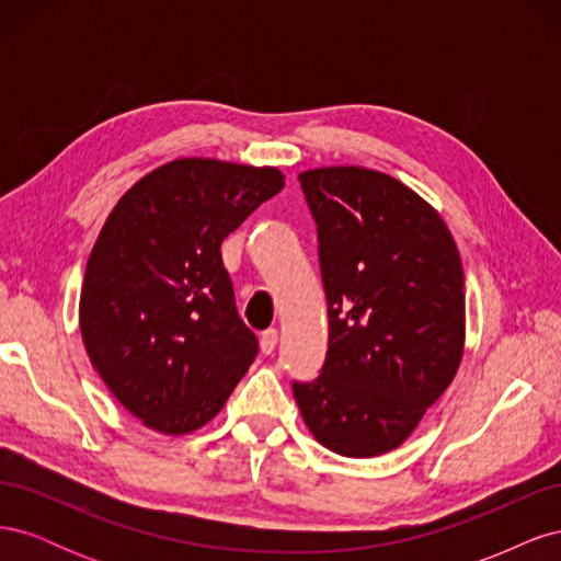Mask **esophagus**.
<instances>
[{
	"instance_id": "1",
	"label": "esophagus",
	"mask_w": 561,
	"mask_h": 561,
	"mask_svg": "<svg viewBox=\"0 0 561 561\" xmlns=\"http://www.w3.org/2000/svg\"><path fill=\"white\" fill-rule=\"evenodd\" d=\"M260 344H262V353L264 355H271L276 351V346H278V330H264L262 332V336H260Z\"/></svg>"
}]
</instances>
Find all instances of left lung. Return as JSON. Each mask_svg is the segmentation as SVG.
Segmentation results:
<instances>
[{
    "instance_id": "obj_1",
    "label": "left lung",
    "mask_w": 561,
    "mask_h": 561,
    "mask_svg": "<svg viewBox=\"0 0 561 561\" xmlns=\"http://www.w3.org/2000/svg\"><path fill=\"white\" fill-rule=\"evenodd\" d=\"M318 227L330 339L295 400L322 447L369 458L400 447L454 381L466 287L443 217L410 186L360 165L299 175Z\"/></svg>"
}]
</instances>
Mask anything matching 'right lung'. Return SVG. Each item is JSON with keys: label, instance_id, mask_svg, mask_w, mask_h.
<instances>
[{"label": "right lung", "instance_id": "add662e5", "mask_svg": "<svg viewBox=\"0 0 561 561\" xmlns=\"http://www.w3.org/2000/svg\"><path fill=\"white\" fill-rule=\"evenodd\" d=\"M285 186L278 168L163 163L118 198L79 299L100 379L147 428L192 433L217 416L257 355L236 311L222 241Z\"/></svg>", "mask_w": 561, "mask_h": 561}]
</instances>
